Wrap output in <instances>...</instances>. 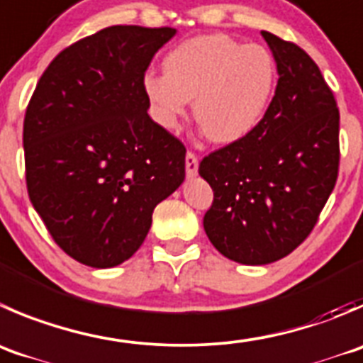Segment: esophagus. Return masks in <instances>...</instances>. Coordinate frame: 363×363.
<instances>
[{
    "label": "esophagus",
    "instance_id": "esophagus-1",
    "mask_svg": "<svg viewBox=\"0 0 363 363\" xmlns=\"http://www.w3.org/2000/svg\"><path fill=\"white\" fill-rule=\"evenodd\" d=\"M196 170H199V157L193 152L186 154V174L188 177H195Z\"/></svg>",
    "mask_w": 363,
    "mask_h": 363
}]
</instances>
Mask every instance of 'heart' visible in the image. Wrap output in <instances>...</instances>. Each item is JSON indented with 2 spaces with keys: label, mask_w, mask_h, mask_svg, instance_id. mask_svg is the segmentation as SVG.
Listing matches in <instances>:
<instances>
[{
  "label": "heart",
  "mask_w": 363,
  "mask_h": 363,
  "mask_svg": "<svg viewBox=\"0 0 363 363\" xmlns=\"http://www.w3.org/2000/svg\"><path fill=\"white\" fill-rule=\"evenodd\" d=\"M163 63L164 72H147L142 81L152 117L177 129L193 99V117L214 143L238 142L260 124L279 77L269 49L221 33L181 42Z\"/></svg>",
  "instance_id": "heart-1"
}]
</instances>
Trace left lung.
Masks as SVG:
<instances>
[{"instance_id":"8db88e82","label":"left lung","mask_w":363,"mask_h":363,"mask_svg":"<svg viewBox=\"0 0 363 363\" xmlns=\"http://www.w3.org/2000/svg\"><path fill=\"white\" fill-rule=\"evenodd\" d=\"M279 83L260 124L199 167L214 191L203 230L234 262L262 266L289 255L318 223L339 174V110L314 60L260 31Z\"/></svg>"}]
</instances>
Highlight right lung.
<instances>
[{
	"instance_id": "add662e5",
	"label": "right lung",
	"mask_w": 363,
	"mask_h": 363,
	"mask_svg": "<svg viewBox=\"0 0 363 363\" xmlns=\"http://www.w3.org/2000/svg\"><path fill=\"white\" fill-rule=\"evenodd\" d=\"M175 28L110 26L63 49L24 117L28 195L56 245L90 267L142 246L186 177V149L147 113L142 81Z\"/></svg>"
}]
</instances>
